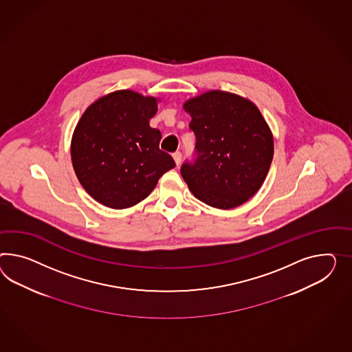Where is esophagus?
I'll list each match as a JSON object with an SVG mask.
<instances>
[{"instance_id":"esophagus-1","label":"esophagus","mask_w":352,"mask_h":352,"mask_svg":"<svg viewBox=\"0 0 352 352\" xmlns=\"http://www.w3.org/2000/svg\"><path fill=\"white\" fill-rule=\"evenodd\" d=\"M172 157H173L176 164L179 166L181 163V160H182V154H181L180 152H175V153L172 154Z\"/></svg>"}]
</instances>
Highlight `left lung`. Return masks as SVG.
Returning <instances> with one entry per match:
<instances>
[{
	"mask_svg": "<svg viewBox=\"0 0 352 352\" xmlns=\"http://www.w3.org/2000/svg\"><path fill=\"white\" fill-rule=\"evenodd\" d=\"M195 157L181 166L191 192L210 207H239L261 189L273 158V136L259 109L228 91L188 100Z\"/></svg>",
	"mask_w": 352,
	"mask_h": 352,
	"instance_id": "1",
	"label": "left lung"
}]
</instances>
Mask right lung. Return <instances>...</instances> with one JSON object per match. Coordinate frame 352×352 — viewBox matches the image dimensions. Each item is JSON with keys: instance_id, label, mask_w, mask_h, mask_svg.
<instances>
[{"instance_id": "1", "label": "right lung", "mask_w": 352, "mask_h": 352, "mask_svg": "<svg viewBox=\"0 0 352 352\" xmlns=\"http://www.w3.org/2000/svg\"><path fill=\"white\" fill-rule=\"evenodd\" d=\"M157 100L133 91L109 93L91 104L75 127L72 166L82 188L100 204L133 207L176 164L149 126Z\"/></svg>"}]
</instances>
